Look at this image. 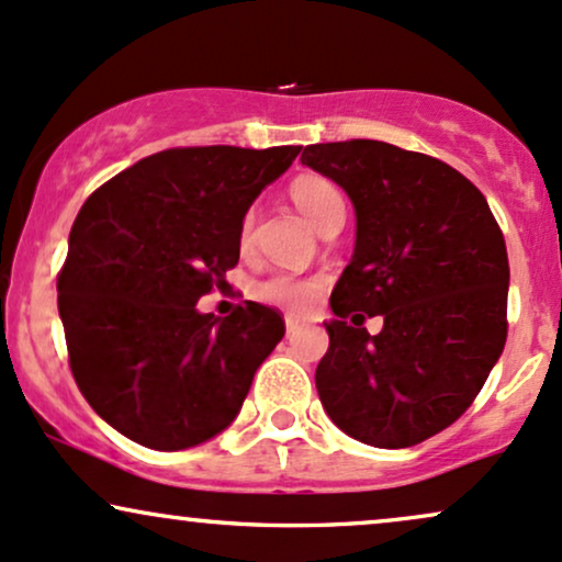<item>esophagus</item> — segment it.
Instances as JSON below:
<instances>
[{
    "label": "esophagus",
    "mask_w": 562,
    "mask_h": 562,
    "mask_svg": "<svg viewBox=\"0 0 562 562\" xmlns=\"http://www.w3.org/2000/svg\"><path fill=\"white\" fill-rule=\"evenodd\" d=\"M300 328H302V321L294 318V315H286V334L292 336L294 331H300Z\"/></svg>",
    "instance_id": "obj_1"
}]
</instances>
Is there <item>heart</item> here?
Listing matches in <instances>:
<instances>
[{
    "label": "heart",
    "instance_id": "b5f03b06",
    "mask_svg": "<svg viewBox=\"0 0 562 562\" xmlns=\"http://www.w3.org/2000/svg\"><path fill=\"white\" fill-rule=\"evenodd\" d=\"M292 200L300 213L313 223L315 228H323L334 217H345V196L339 187L323 176H300L292 183ZM252 213L244 215L241 223V244L252 236ZM323 281L305 279V276L292 273H273L268 279L255 283V296L266 305H276L289 310V313H307L315 302L321 300Z\"/></svg>",
    "mask_w": 562,
    "mask_h": 562
}]
</instances>
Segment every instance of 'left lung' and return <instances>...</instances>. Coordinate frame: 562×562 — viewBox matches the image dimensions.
<instances>
[{
	"label": "left lung",
	"mask_w": 562,
	"mask_h": 562,
	"mask_svg": "<svg viewBox=\"0 0 562 562\" xmlns=\"http://www.w3.org/2000/svg\"><path fill=\"white\" fill-rule=\"evenodd\" d=\"M302 165L339 183L358 217L323 323V411L362 445H420L471 407L505 349L503 231L463 173L420 151L352 138L310 144ZM375 314L385 328L368 335Z\"/></svg>",
	"instance_id": "left-lung-1"
}]
</instances>
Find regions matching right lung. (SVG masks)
<instances>
[{"instance_id":"right-lung-1","label":"right lung","mask_w":562,"mask_h":562,"mask_svg":"<svg viewBox=\"0 0 562 562\" xmlns=\"http://www.w3.org/2000/svg\"><path fill=\"white\" fill-rule=\"evenodd\" d=\"M302 147H187L144 157L83 202L57 279L70 371L102 420L149 450L231 426L283 318L196 302L239 262L249 204Z\"/></svg>"}]
</instances>
